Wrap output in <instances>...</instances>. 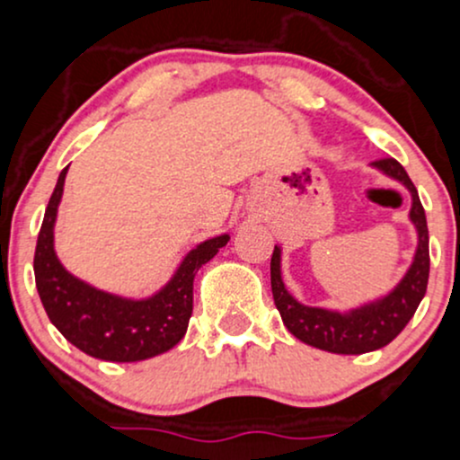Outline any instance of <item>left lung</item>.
<instances>
[{"label": "left lung", "mask_w": 460, "mask_h": 460, "mask_svg": "<svg viewBox=\"0 0 460 460\" xmlns=\"http://www.w3.org/2000/svg\"><path fill=\"white\" fill-rule=\"evenodd\" d=\"M372 167L401 182L412 196L410 220L417 229L419 243L412 264L393 291L375 299V302L364 304L359 308H350L346 313L306 306V304L297 302L284 287L282 249L275 246L273 258H270V291H273L275 306L282 315L284 326L304 344L326 352H337V355H361V352L379 350V348L388 346L408 326V322L421 304L425 288H428L429 238L417 187L410 181L408 172L394 158H379V161L372 163Z\"/></svg>", "instance_id": "8db88e82"}]
</instances>
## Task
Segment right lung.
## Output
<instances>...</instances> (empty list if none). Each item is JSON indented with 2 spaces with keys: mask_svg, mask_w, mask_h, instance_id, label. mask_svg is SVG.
<instances>
[{
  "mask_svg": "<svg viewBox=\"0 0 460 460\" xmlns=\"http://www.w3.org/2000/svg\"><path fill=\"white\" fill-rule=\"evenodd\" d=\"M66 173L67 167L59 173L46 207L35 249V282L48 317L72 346L96 359L123 364L167 352L190 326L198 269L229 243V235H216L191 249L173 278L152 297L129 299L105 293L67 273L55 253V220Z\"/></svg>",
  "mask_w": 460,
  "mask_h": 460,
  "instance_id": "1",
  "label": "right lung"
}]
</instances>
